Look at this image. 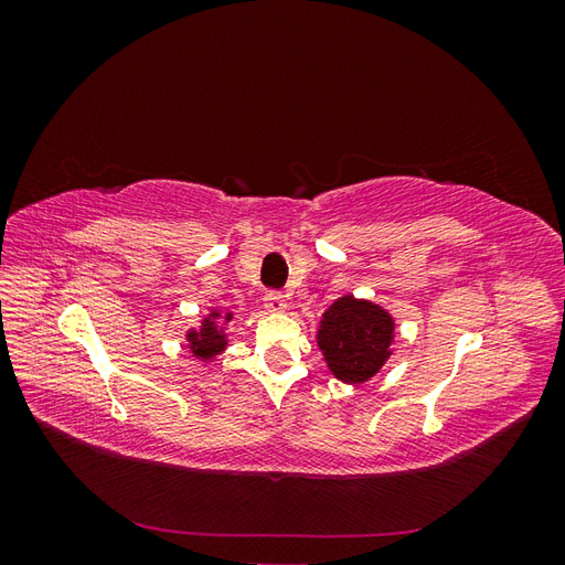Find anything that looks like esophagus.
I'll list each match as a JSON object with an SVG mask.
<instances>
[{
	"label": "esophagus",
	"mask_w": 565,
	"mask_h": 565,
	"mask_svg": "<svg viewBox=\"0 0 565 565\" xmlns=\"http://www.w3.org/2000/svg\"><path fill=\"white\" fill-rule=\"evenodd\" d=\"M264 306L273 313H282L287 309V299L282 292H266L264 295Z\"/></svg>",
	"instance_id": "esophagus-1"
}]
</instances>
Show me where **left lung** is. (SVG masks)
Segmentation results:
<instances>
[{
	"label": "left lung",
	"mask_w": 565,
	"mask_h": 565,
	"mask_svg": "<svg viewBox=\"0 0 565 565\" xmlns=\"http://www.w3.org/2000/svg\"><path fill=\"white\" fill-rule=\"evenodd\" d=\"M393 332L396 322L380 303L344 295L322 313L318 347L337 380L363 384L388 361Z\"/></svg>",
	"instance_id": "obj_1"
}]
</instances>
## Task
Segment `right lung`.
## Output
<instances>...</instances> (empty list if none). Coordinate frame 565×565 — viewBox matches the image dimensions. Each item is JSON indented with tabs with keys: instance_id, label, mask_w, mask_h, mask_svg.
<instances>
[{
	"instance_id": "1",
	"label": "right lung",
	"mask_w": 565,
	"mask_h": 565,
	"mask_svg": "<svg viewBox=\"0 0 565 565\" xmlns=\"http://www.w3.org/2000/svg\"><path fill=\"white\" fill-rule=\"evenodd\" d=\"M233 313H221L216 309H212L207 313V318L202 320L200 330H188L185 339H188V349L200 361H212L218 353H224L228 347V339L224 328H221V322H231Z\"/></svg>"
}]
</instances>
